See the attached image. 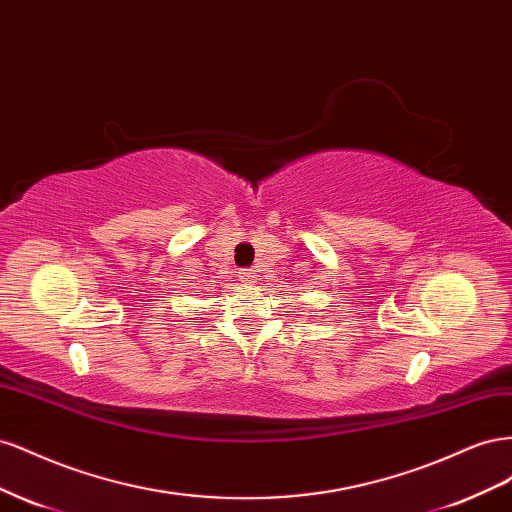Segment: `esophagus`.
<instances>
[{"label": "esophagus", "mask_w": 512, "mask_h": 512, "mask_svg": "<svg viewBox=\"0 0 512 512\" xmlns=\"http://www.w3.org/2000/svg\"><path fill=\"white\" fill-rule=\"evenodd\" d=\"M256 271L254 269H241L239 271V280L243 282V284H254L256 282Z\"/></svg>", "instance_id": "esophagus-1"}]
</instances>
